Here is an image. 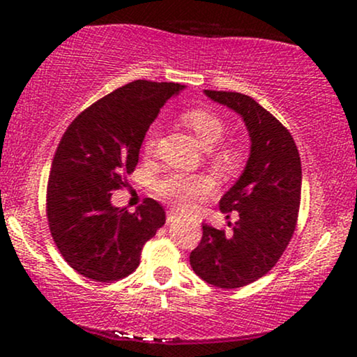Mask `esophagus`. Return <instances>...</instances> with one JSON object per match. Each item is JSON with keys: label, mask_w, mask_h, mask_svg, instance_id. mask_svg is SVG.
<instances>
[{"label": "esophagus", "mask_w": 357, "mask_h": 357, "mask_svg": "<svg viewBox=\"0 0 357 357\" xmlns=\"http://www.w3.org/2000/svg\"><path fill=\"white\" fill-rule=\"evenodd\" d=\"M178 218H179L178 213H176V211H167V223H173V221H176Z\"/></svg>", "instance_id": "34e87169"}]
</instances>
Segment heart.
Listing matches in <instances>:
<instances>
[{
    "instance_id": "obj_1",
    "label": "heart",
    "mask_w": 357,
    "mask_h": 357,
    "mask_svg": "<svg viewBox=\"0 0 357 357\" xmlns=\"http://www.w3.org/2000/svg\"><path fill=\"white\" fill-rule=\"evenodd\" d=\"M184 124L195 132L199 144L204 149H215L227 137V126L218 114L208 109H192L188 110L183 116ZM159 136V127L153 126L147 130L144 139L146 154H151L155 147V141ZM215 159L221 165L231 166L235 162V154L230 149L215 151ZM213 191V183L203 176H184V174H169L155 183V192L173 204L178 210H191L199 199L208 196Z\"/></svg>"
}]
</instances>
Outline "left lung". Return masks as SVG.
<instances>
[{"instance_id":"left-lung-1","label":"left lung","mask_w":357,"mask_h":357,"mask_svg":"<svg viewBox=\"0 0 357 357\" xmlns=\"http://www.w3.org/2000/svg\"><path fill=\"white\" fill-rule=\"evenodd\" d=\"M213 102L236 112L250 137V154L236 183L221 196L220 210L230 233L203 225V238L191 252L198 277L220 289H238L272 270L296 230L302 167L289 130L252 97L204 90Z\"/></svg>"}]
</instances>
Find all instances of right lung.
Wrapping results in <instances>:
<instances>
[{
	"mask_svg": "<svg viewBox=\"0 0 357 357\" xmlns=\"http://www.w3.org/2000/svg\"><path fill=\"white\" fill-rule=\"evenodd\" d=\"M186 85L134 80L102 97L68 126L52 162L47 213L53 241L67 264L97 282L124 278L139 267L142 247L166 213L147 198L134 213L112 204L139 162L149 126Z\"/></svg>",
	"mask_w": 357,
	"mask_h": 357,
	"instance_id": "obj_1",
	"label": "right lung"
}]
</instances>
